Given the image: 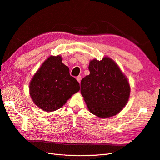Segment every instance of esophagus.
Here are the masks:
<instances>
[{"mask_svg":"<svg viewBox=\"0 0 160 160\" xmlns=\"http://www.w3.org/2000/svg\"><path fill=\"white\" fill-rule=\"evenodd\" d=\"M81 79H82V76H78V77L76 78V80H78V82L79 83H80Z\"/></svg>","mask_w":160,"mask_h":160,"instance_id":"1","label":"esophagus"}]
</instances>
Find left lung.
I'll return each mask as SVG.
<instances>
[{
	"label": "left lung",
	"instance_id": "obj_1",
	"mask_svg": "<svg viewBox=\"0 0 160 160\" xmlns=\"http://www.w3.org/2000/svg\"><path fill=\"white\" fill-rule=\"evenodd\" d=\"M88 69L90 74L81 80L80 92L90 112L101 118L116 115L129 99L128 80L109 57L91 61Z\"/></svg>",
	"mask_w": 160,
	"mask_h": 160
}]
</instances>
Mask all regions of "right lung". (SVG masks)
Segmentation results:
<instances>
[{
    "label": "right lung",
    "instance_id": "right-lung-1",
    "mask_svg": "<svg viewBox=\"0 0 160 160\" xmlns=\"http://www.w3.org/2000/svg\"><path fill=\"white\" fill-rule=\"evenodd\" d=\"M80 90V84L69 74L61 56H51L35 73L30 84L32 101L40 109L51 112L61 108Z\"/></svg>",
    "mask_w": 160,
    "mask_h": 160
}]
</instances>
